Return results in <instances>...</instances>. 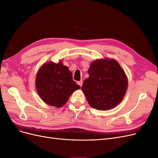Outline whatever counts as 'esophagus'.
I'll return each mask as SVG.
<instances>
[{
  "label": "esophagus",
  "mask_w": 158,
  "mask_h": 158,
  "mask_svg": "<svg viewBox=\"0 0 158 158\" xmlns=\"http://www.w3.org/2000/svg\"><path fill=\"white\" fill-rule=\"evenodd\" d=\"M77 83H78V84L80 85V87H82V84H83V81H82V80L78 81V82Z\"/></svg>",
  "instance_id": "1"
}]
</instances>
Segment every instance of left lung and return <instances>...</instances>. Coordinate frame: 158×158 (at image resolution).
Listing matches in <instances>:
<instances>
[{
	"mask_svg": "<svg viewBox=\"0 0 158 158\" xmlns=\"http://www.w3.org/2000/svg\"><path fill=\"white\" fill-rule=\"evenodd\" d=\"M89 78L82 90L89 106L106 111L120 103L126 94L128 79L125 71L114 59H96L88 69Z\"/></svg>",
	"mask_w": 158,
	"mask_h": 158,
	"instance_id": "8db88e82",
	"label": "left lung"
}]
</instances>
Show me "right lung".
Listing matches in <instances>:
<instances>
[{
	"instance_id": "1",
	"label": "right lung",
	"mask_w": 158,
	"mask_h": 158,
	"mask_svg": "<svg viewBox=\"0 0 158 158\" xmlns=\"http://www.w3.org/2000/svg\"><path fill=\"white\" fill-rule=\"evenodd\" d=\"M35 85L41 99L51 106L61 107L80 86L73 81L72 73L62 61L48 62L38 70Z\"/></svg>"
}]
</instances>
